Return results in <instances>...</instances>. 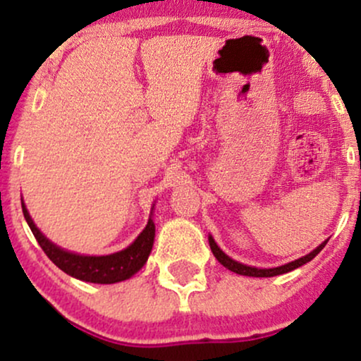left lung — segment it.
I'll return each instance as SVG.
<instances>
[{
  "instance_id": "left-lung-1",
  "label": "left lung",
  "mask_w": 361,
  "mask_h": 361,
  "mask_svg": "<svg viewBox=\"0 0 361 361\" xmlns=\"http://www.w3.org/2000/svg\"><path fill=\"white\" fill-rule=\"evenodd\" d=\"M327 239L322 244H319L314 251H310L309 255L302 256V258L295 259V261H290L287 264H281V267H276V268H255V267H247V264H243L239 263V261H235L233 258H229V256L224 252L221 247L217 246V243L214 241L212 235H209V244H210V250H212L214 256L219 259V263L224 264V267L227 268V270L238 273V275H244V276H276V275H283V273H288L292 270H295V268L302 267V264L309 263L310 259H314L319 252L322 251V247L326 246Z\"/></svg>"
}]
</instances>
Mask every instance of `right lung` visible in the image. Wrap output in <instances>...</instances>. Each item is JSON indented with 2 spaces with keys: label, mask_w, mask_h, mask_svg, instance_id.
<instances>
[{
  "label": "right lung",
  "mask_w": 361,
  "mask_h": 361,
  "mask_svg": "<svg viewBox=\"0 0 361 361\" xmlns=\"http://www.w3.org/2000/svg\"><path fill=\"white\" fill-rule=\"evenodd\" d=\"M22 209L25 221H27L28 227L34 233L37 243L40 244L45 255L49 256V259L57 268H61L62 271L68 273V275L78 280L90 281V283H117V281L130 279L132 275H135L146 264L149 255H151L152 244H154L156 226L152 219L149 217L147 226L144 227L142 233L126 250L106 256L76 255V252L62 250V247L56 246L52 241H49L37 229L25 204H22Z\"/></svg>",
  "instance_id": "obj_1"
}]
</instances>
